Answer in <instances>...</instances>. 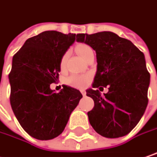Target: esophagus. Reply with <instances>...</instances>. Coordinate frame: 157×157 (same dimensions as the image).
Wrapping results in <instances>:
<instances>
[{"mask_svg": "<svg viewBox=\"0 0 157 157\" xmlns=\"http://www.w3.org/2000/svg\"><path fill=\"white\" fill-rule=\"evenodd\" d=\"M81 93H82L83 96H85V95H86V91H85L84 90H81Z\"/></svg>", "mask_w": 157, "mask_h": 157, "instance_id": "1", "label": "esophagus"}]
</instances>
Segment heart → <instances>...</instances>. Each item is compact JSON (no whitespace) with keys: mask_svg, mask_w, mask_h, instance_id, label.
Segmentation results:
<instances>
[{"mask_svg":"<svg viewBox=\"0 0 157 157\" xmlns=\"http://www.w3.org/2000/svg\"><path fill=\"white\" fill-rule=\"evenodd\" d=\"M76 51L79 53V55L83 59H86L87 57L92 53L93 51L92 49L87 45V44H80L76 47ZM67 52L65 53L61 59H60V67L63 68L66 65V61L67 59ZM90 80V75H72L70 76L69 78L67 79V83L71 85V86H74V87L81 88L85 86L87 84V82Z\"/></svg>","mask_w":157,"mask_h":157,"instance_id":"b5f03b06","label":"heart"}]
</instances>
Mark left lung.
Returning a JSON list of instances; mask_svg holds the SVG:
<instances>
[{
  "label": "left lung",
  "instance_id": "8db88e82",
  "mask_svg": "<svg viewBox=\"0 0 157 157\" xmlns=\"http://www.w3.org/2000/svg\"><path fill=\"white\" fill-rule=\"evenodd\" d=\"M76 41L90 46L97 57L94 89L86 90L94 100L93 109L88 112L90 124L106 138L127 135L141 119L148 102L150 75L144 54L131 41L112 32L79 33ZM101 86L109 87L104 96L96 90Z\"/></svg>",
  "mask_w": 157,
  "mask_h": 157
}]
</instances>
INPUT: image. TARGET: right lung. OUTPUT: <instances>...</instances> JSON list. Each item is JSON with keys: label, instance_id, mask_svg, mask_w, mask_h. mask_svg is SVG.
<instances>
[{"label": "right lung", "instance_id": "right-lung-1", "mask_svg": "<svg viewBox=\"0 0 157 157\" xmlns=\"http://www.w3.org/2000/svg\"><path fill=\"white\" fill-rule=\"evenodd\" d=\"M77 35L42 32L27 39L13 57L10 105L22 128L34 139L48 140L62 133L82 98L70 86L63 85L58 93L50 87L59 79L60 59Z\"/></svg>", "mask_w": 157, "mask_h": 157}]
</instances>
